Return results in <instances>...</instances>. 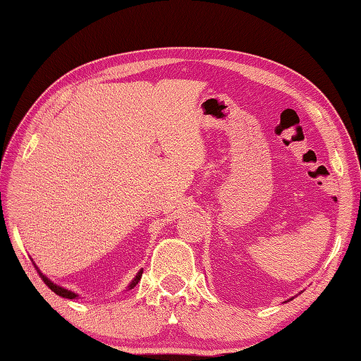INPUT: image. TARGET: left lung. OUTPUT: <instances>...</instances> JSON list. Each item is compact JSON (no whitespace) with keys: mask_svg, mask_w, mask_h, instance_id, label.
I'll list each match as a JSON object with an SVG mask.
<instances>
[{"mask_svg":"<svg viewBox=\"0 0 361 361\" xmlns=\"http://www.w3.org/2000/svg\"><path fill=\"white\" fill-rule=\"evenodd\" d=\"M291 299H293V298H291Z\"/></svg>","mask_w":361,"mask_h":361,"instance_id":"left-lung-1","label":"left lung"}]
</instances>
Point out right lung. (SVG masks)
Instances as JSON below:
<instances>
[{"label":"right lung","mask_w":361,"mask_h":361,"mask_svg":"<svg viewBox=\"0 0 361 361\" xmlns=\"http://www.w3.org/2000/svg\"><path fill=\"white\" fill-rule=\"evenodd\" d=\"M34 267L37 268V271H38V274H40V278L43 279V282L46 283V286H48L54 293L56 295H59V296H62V298H66V299H75V298H79V295L78 293H74V291H71V290H68V288H65V287H62V286H57V283H54L49 278H46V276L40 271V268H38L37 265H35V262H34ZM141 276H142V270H140L137 271V274L135 276V279L128 283V287H127V290H132L137 282H140V279H141Z\"/></svg>","instance_id":"obj_1"}]
</instances>
